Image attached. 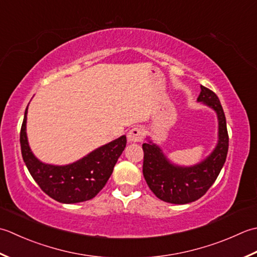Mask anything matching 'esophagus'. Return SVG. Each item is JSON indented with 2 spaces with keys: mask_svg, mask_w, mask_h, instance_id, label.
Masks as SVG:
<instances>
[{
  "mask_svg": "<svg viewBox=\"0 0 257 257\" xmlns=\"http://www.w3.org/2000/svg\"><path fill=\"white\" fill-rule=\"evenodd\" d=\"M144 130L141 127H133L127 133V141L130 143H140L143 141Z\"/></svg>",
  "mask_w": 257,
  "mask_h": 257,
  "instance_id": "esophagus-1",
  "label": "esophagus"
}]
</instances>
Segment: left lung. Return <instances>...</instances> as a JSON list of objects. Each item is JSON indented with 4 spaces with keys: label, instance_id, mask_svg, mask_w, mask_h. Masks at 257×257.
Segmentation results:
<instances>
[{
    "label": "left lung",
    "instance_id": "1",
    "mask_svg": "<svg viewBox=\"0 0 257 257\" xmlns=\"http://www.w3.org/2000/svg\"><path fill=\"white\" fill-rule=\"evenodd\" d=\"M198 103L216 113L218 122L217 143L205 159L184 166L173 163L161 146L148 136L144 151L143 175L149 187L160 200L172 204H187L202 197L213 185L225 163L228 151L226 118L216 94L201 85Z\"/></svg>",
    "mask_w": 257,
    "mask_h": 257
}]
</instances>
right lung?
Listing matches in <instances>:
<instances>
[{"mask_svg": "<svg viewBox=\"0 0 257 257\" xmlns=\"http://www.w3.org/2000/svg\"><path fill=\"white\" fill-rule=\"evenodd\" d=\"M29 107V105H28ZM28 107L21 127L20 143L23 161L41 190L53 200L74 204L88 201L105 186L113 169L126 146V136L99 146L87 155L66 165L40 161L30 148L26 134Z\"/></svg>", "mask_w": 257, "mask_h": 257, "instance_id": "obj_1", "label": "right lung"}]
</instances>
